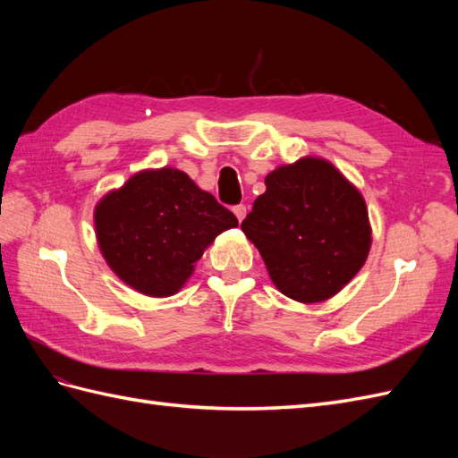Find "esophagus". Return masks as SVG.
I'll use <instances>...</instances> for the list:
<instances>
[{"label": "esophagus", "instance_id": "34e87169", "mask_svg": "<svg viewBox=\"0 0 458 458\" xmlns=\"http://www.w3.org/2000/svg\"><path fill=\"white\" fill-rule=\"evenodd\" d=\"M233 214L237 216V219H239V221H242V219L246 217V206H244V204L234 206V208H233Z\"/></svg>", "mask_w": 458, "mask_h": 458}]
</instances>
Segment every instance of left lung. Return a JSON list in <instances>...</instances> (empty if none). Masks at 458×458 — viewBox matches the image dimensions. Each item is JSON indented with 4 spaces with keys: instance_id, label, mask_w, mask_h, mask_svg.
Returning <instances> with one entry per match:
<instances>
[{
    "instance_id": "obj_1",
    "label": "left lung",
    "mask_w": 458,
    "mask_h": 458,
    "mask_svg": "<svg viewBox=\"0 0 458 458\" xmlns=\"http://www.w3.org/2000/svg\"><path fill=\"white\" fill-rule=\"evenodd\" d=\"M273 284L300 303L336 296L365 266L372 229L359 189L335 164L303 157L275 168L241 224Z\"/></svg>"
}]
</instances>
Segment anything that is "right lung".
I'll return each mask as SVG.
<instances>
[{
    "label": "right lung",
    "mask_w": 458,
    "mask_h": 458,
    "mask_svg": "<svg viewBox=\"0 0 458 458\" xmlns=\"http://www.w3.org/2000/svg\"><path fill=\"white\" fill-rule=\"evenodd\" d=\"M99 250L120 281L150 298L177 294L217 234L239 221L175 168L141 170L97 202Z\"/></svg>",
    "instance_id": "1"
}]
</instances>
